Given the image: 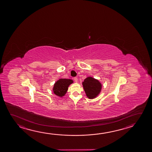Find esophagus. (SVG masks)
Returning <instances> with one entry per match:
<instances>
[{
  "label": "esophagus",
  "mask_w": 152,
  "mask_h": 152,
  "mask_svg": "<svg viewBox=\"0 0 152 152\" xmlns=\"http://www.w3.org/2000/svg\"><path fill=\"white\" fill-rule=\"evenodd\" d=\"M74 80H75V82H77V81H78V78H77V77H74Z\"/></svg>",
  "instance_id": "obj_1"
}]
</instances>
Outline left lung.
Returning <instances> with one entry per match:
<instances>
[{
  "instance_id": "1",
  "label": "left lung",
  "mask_w": 152,
  "mask_h": 152,
  "mask_svg": "<svg viewBox=\"0 0 152 152\" xmlns=\"http://www.w3.org/2000/svg\"><path fill=\"white\" fill-rule=\"evenodd\" d=\"M83 86L86 96L89 99H93L100 92L101 84L97 80L88 77L83 82Z\"/></svg>"
}]
</instances>
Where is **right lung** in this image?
I'll list each match as a JSON object with an SVG mask.
<instances>
[{
    "instance_id": "add662e5",
    "label": "right lung",
    "mask_w": 152,
    "mask_h": 152,
    "mask_svg": "<svg viewBox=\"0 0 152 152\" xmlns=\"http://www.w3.org/2000/svg\"><path fill=\"white\" fill-rule=\"evenodd\" d=\"M72 83V80L69 79H60L54 84L53 88L54 93L56 96L62 97L66 93L69 85Z\"/></svg>"
}]
</instances>
